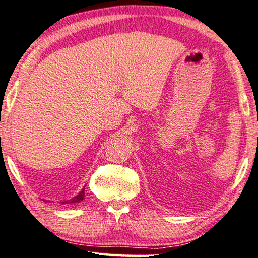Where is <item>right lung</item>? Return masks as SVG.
<instances>
[{
    "instance_id": "add662e5",
    "label": "right lung",
    "mask_w": 258,
    "mask_h": 258,
    "mask_svg": "<svg viewBox=\"0 0 258 258\" xmlns=\"http://www.w3.org/2000/svg\"><path fill=\"white\" fill-rule=\"evenodd\" d=\"M85 188H82V190L80 191V194L75 196V197H73L72 199H70V201H64V202H61V204H72V203H80V202L84 201V197H85Z\"/></svg>"
}]
</instances>
